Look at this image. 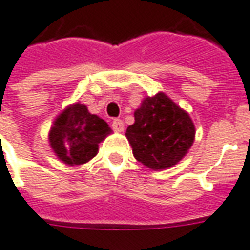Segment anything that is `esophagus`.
I'll use <instances>...</instances> for the list:
<instances>
[{
  "label": "esophagus",
  "mask_w": 250,
  "mask_h": 250,
  "mask_svg": "<svg viewBox=\"0 0 250 250\" xmlns=\"http://www.w3.org/2000/svg\"><path fill=\"white\" fill-rule=\"evenodd\" d=\"M113 128L115 129L117 132H123V131H125V123H123L121 119H114Z\"/></svg>",
  "instance_id": "obj_1"
}]
</instances>
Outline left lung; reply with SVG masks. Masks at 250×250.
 Listing matches in <instances>:
<instances>
[{
	"mask_svg": "<svg viewBox=\"0 0 250 250\" xmlns=\"http://www.w3.org/2000/svg\"><path fill=\"white\" fill-rule=\"evenodd\" d=\"M135 123L125 137L133 157L150 170H166L186 157L196 128L189 114L164 92L146 96L135 110Z\"/></svg>",
	"mask_w": 250,
	"mask_h": 250,
	"instance_id": "obj_1",
	"label": "left lung"
}]
</instances>
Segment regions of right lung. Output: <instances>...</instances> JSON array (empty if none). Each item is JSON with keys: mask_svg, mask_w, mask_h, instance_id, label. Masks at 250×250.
<instances>
[{"mask_svg": "<svg viewBox=\"0 0 250 250\" xmlns=\"http://www.w3.org/2000/svg\"><path fill=\"white\" fill-rule=\"evenodd\" d=\"M111 133L104 119L89 113L85 105L74 102L54 119L49 145L57 158L67 166H79L97 156L98 144Z\"/></svg>", "mask_w": 250, "mask_h": 250, "instance_id": "1", "label": "right lung"}]
</instances>
